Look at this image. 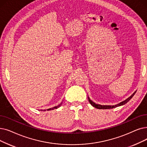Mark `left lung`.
I'll use <instances>...</instances> for the list:
<instances>
[{"instance_id":"8db88e82","label":"left lung","mask_w":147,"mask_h":147,"mask_svg":"<svg viewBox=\"0 0 147 147\" xmlns=\"http://www.w3.org/2000/svg\"><path fill=\"white\" fill-rule=\"evenodd\" d=\"M137 91H135V92H134L133 93L132 95H131L129 97L127 98V99H125V100L123 101L120 102L119 103H118L115 105H99V104H97L94 103V102L93 101H92L90 98H89V97H88V100L89 101V103H90L93 107L97 108V109H113V108H115V107H118V106H123L125 104H126L127 102H128L129 100H130V99L134 96V95L135 94V93Z\"/></svg>"}]
</instances>
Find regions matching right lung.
I'll list each match as a JSON object with an SVG mask.
<instances>
[{
    "instance_id": "add662e5",
    "label": "right lung",
    "mask_w": 147,
    "mask_h": 147,
    "mask_svg": "<svg viewBox=\"0 0 147 147\" xmlns=\"http://www.w3.org/2000/svg\"><path fill=\"white\" fill-rule=\"evenodd\" d=\"M62 103H62H61L60 105H58V106H55V107H52V108H50V109H46V110H41V111H50V110H53V109H58V107H59L61 106Z\"/></svg>"
}]
</instances>
